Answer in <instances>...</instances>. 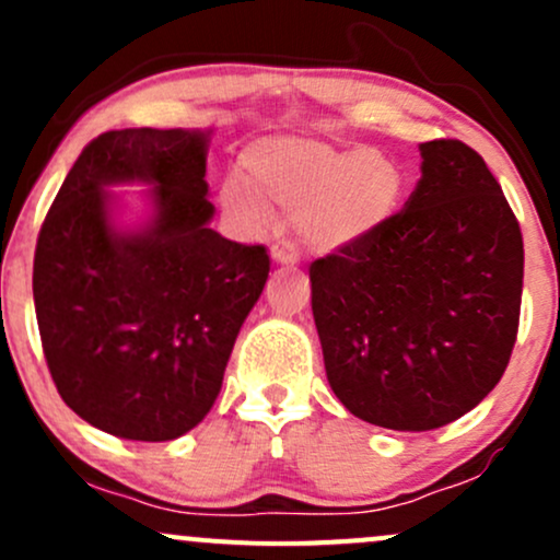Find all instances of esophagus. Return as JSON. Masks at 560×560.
I'll list each match as a JSON object with an SVG mask.
<instances>
[{"label": "esophagus", "instance_id": "obj_1", "mask_svg": "<svg viewBox=\"0 0 560 560\" xmlns=\"http://www.w3.org/2000/svg\"><path fill=\"white\" fill-rule=\"evenodd\" d=\"M271 258L279 266H294L298 262V253H294V247L289 242H276L271 247Z\"/></svg>", "mask_w": 560, "mask_h": 560}]
</instances>
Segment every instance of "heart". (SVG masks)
Wrapping results in <instances>:
<instances>
[{"instance_id":"b5f03b06","label":"heart","mask_w":560,"mask_h":560,"mask_svg":"<svg viewBox=\"0 0 560 560\" xmlns=\"http://www.w3.org/2000/svg\"><path fill=\"white\" fill-rule=\"evenodd\" d=\"M402 191V168L384 152L268 137L242 152L240 178H226L218 199L244 231L266 229L268 210L292 215L307 249L334 255L374 240L400 208Z\"/></svg>"}]
</instances>
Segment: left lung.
<instances>
[{
  "label": "left lung",
  "instance_id": "left-lung-1",
  "mask_svg": "<svg viewBox=\"0 0 560 560\" xmlns=\"http://www.w3.org/2000/svg\"><path fill=\"white\" fill-rule=\"evenodd\" d=\"M419 150L402 213L311 266L334 395L395 432H429L477 408L511 361L522 313V229L500 184L464 141Z\"/></svg>",
  "mask_w": 560,
  "mask_h": 560
}]
</instances>
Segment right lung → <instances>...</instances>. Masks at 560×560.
Wrapping results in <instances>:
<instances>
[{"instance_id": "obj_1", "label": "right lung", "mask_w": 560, "mask_h": 560, "mask_svg": "<svg viewBox=\"0 0 560 560\" xmlns=\"http://www.w3.org/2000/svg\"><path fill=\"white\" fill-rule=\"evenodd\" d=\"M213 128H120L83 147L34 255L44 358L70 410L102 432L168 442L213 408L236 334L266 287L262 244L210 229ZM144 183L119 223L113 185Z\"/></svg>"}]
</instances>
